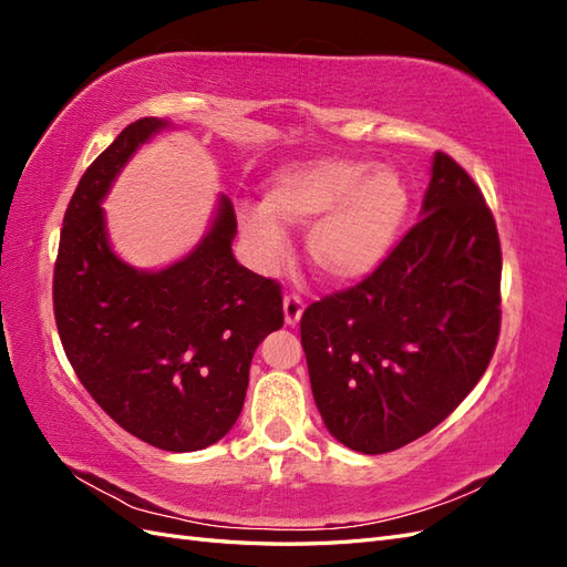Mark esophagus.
I'll return each mask as SVG.
<instances>
[{"mask_svg":"<svg viewBox=\"0 0 567 567\" xmlns=\"http://www.w3.org/2000/svg\"><path fill=\"white\" fill-rule=\"evenodd\" d=\"M302 310H305V300L298 293L284 296V315H286L288 326H296L300 321Z\"/></svg>","mask_w":567,"mask_h":567,"instance_id":"34e87169","label":"esophagus"}]
</instances>
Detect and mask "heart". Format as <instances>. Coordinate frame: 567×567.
<instances>
[{"instance_id": "1", "label": "heart", "mask_w": 567, "mask_h": 567, "mask_svg": "<svg viewBox=\"0 0 567 567\" xmlns=\"http://www.w3.org/2000/svg\"><path fill=\"white\" fill-rule=\"evenodd\" d=\"M352 158H319L271 175L265 205H241L238 227L255 265L271 271L288 252L286 227L316 225L307 252L321 277L357 281L390 255L404 227L411 194L392 167Z\"/></svg>"}]
</instances>
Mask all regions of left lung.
Wrapping results in <instances>:
<instances>
[{
    "label": "left lung",
    "instance_id": "obj_1",
    "mask_svg": "<svg viewBox=\"0 0 567 567\" xmlns=\"http://www.w3.org/2000/svg\"><path fill=\"white\" fill-rule=\"evenodd\" d=\"M502 329V244L473 177L437 151L423 217L369 277L302 312L319 414L362 454L431 433L483 379Z\"/></svg>",
    "mask_w": 567,
    "mask_h": 567
}]
</instances>
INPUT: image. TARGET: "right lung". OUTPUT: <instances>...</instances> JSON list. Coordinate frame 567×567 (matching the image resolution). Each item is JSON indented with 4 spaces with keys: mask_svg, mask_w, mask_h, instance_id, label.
Segmentation results:
<instances>
[{
    "mask_svg": "<svg viewBox=\"0 0 567 567\" xmlns=\"http://www.w3.org/2000/svg\"><path fill=\"white\" fill-rule=\"evenodd\" d=\"M167 123L142 117L84 169L54 265V317L68 362L127 433L165 452L225 437L248 390L257 346L284 326L279 281L236 262L227 196L203 244L163 271L113 255L101 198L120 167Z\"/></svg>",
    "mask_w": 567,
    "mask_h": 567,
    "instance_id": "right-lung-1",
    "label": "right lung"
}]
</instances>
